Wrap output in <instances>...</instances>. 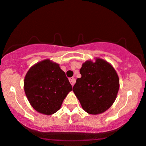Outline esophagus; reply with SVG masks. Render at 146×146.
I'll list each match as a JSON object with an SVG mask.
<instances>
[{"instance_id":"34e87169","label":"esophagus","mask_w":146,"mask_h":146,"mask_svg":"<svg viewBox=\"0 0 146 146\" xmlns=\"http://www.w3.org/2000/svg\"><path fill=\"white\" fill-rule=\"evenodd\" d=\"M69 82H70V83H71V84L72 85V86H73L75 83V79L73 78V77H71V78H69Z\"/></svg>"}]
</instances>
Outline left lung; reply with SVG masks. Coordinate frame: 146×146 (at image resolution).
I'll return each instance as SVG.
<instances>
[{
    "label": "left lung",
    "instance_id": "left-lung-1",
    "mask_svg": "<svg viewBox=\"0 0 146 146\" xmlns=\"http://www.w3.org/2000/svg\"><path fill=\"white\" fill-rule=\"evenodd\" d=\"M73 91L85 111L91 114L104 112L112 106L119 89V79L113 67L96 58L87 60L80 69Z\"/></svg>",
    "mask_w": 146,
    "mask_h": 146
}]
</instances>
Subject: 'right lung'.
<instances>
[{"label": "right lung", "instance_id": "right-lung-1", "mask_svg": "<svg viewBox=\"0 0 146 146\" xmlns=\"http://www.w3.org/2000/svg\"><path fill=\"white\" fill-rule=\"evenodd\" d=\"M72 86L59 64L46 59L33 65L24 79V91L36 111L50 115L60 108Z\"/></svg>", "mask_w": 146, "mask_h": 146}]
</instances>
